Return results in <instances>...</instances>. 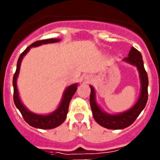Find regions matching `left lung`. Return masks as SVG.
<instances>
[{
	"mask_svg": "<svg viewBox=\"0 0 160 160\" xmlns=\"http://www.w3.org/2000/svg\"><path fill=\"white\" fill-rule=\"evenodd\" d=\"M123 62L131 64L137 68L140 79V94L135 105L128 111L122 113L112 114L105 112L101 109L96 101L95 90L92 86L90 87V103L94 118L96 122L103 128L111 130L124 129L131 126L135 122L137 117L139 115L144 109L148 102V78L147 72L144 69L143 61L140 52L138 51L135 48L131 47L128 57L123 59Z\"/></svg>",
	"mask_w": 160,
	"mask_h": 160,
	"instance_id": "8db88e82",
	"label": "left lung"
}]
</instances>
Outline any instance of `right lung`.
<instances>
[{"instance_id": "obj_1", "label": "right lung", "mask_w": 160, "mask_h": 160, "mask_svg": "<svg viewBox=\"0 0 160 160\" xmlns=\"http://www.w3.org/2000/svg\"><path fill=\"white\" fill-rule=\"evenodd\" d=\"M61 39L59 38H50V39H46V40L37 41L31 44L30 46H28L25 49V51L20 55L17 64V70L14 73L13 79H12V86H13V101L15 103V106L18 109L22 114L24 119L29 125L35 128L43 130L53 129V128H57L58 126L64 122L66 118V115L68 113V109H69V104L71 100L72 97L73 96L74 93L77 90V87L78 86V83L72 84L66 88V90L63 92L62 98L61 100V102L54 111H53L50 114H38L32 112L25 107L22 102L21 101L19 96V92L18 90V86H17V80H18V75L20 73V67L22 64V59L25 57L26 53L30 50L31 48L38 47L44 44L49 43H56V42H60Z\"/></svg>"}]
</instances>
